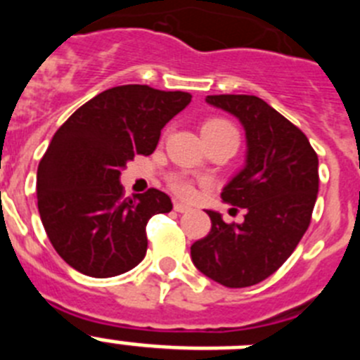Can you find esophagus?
I'll use <instances>...</instances> for the list:
<instances>
[{"instance_id": "34e87169", "label": "esophagus", "mask_w": 360, "mask_h": 360, "mask_svg": "<svg viewBox=\"0 0 360 360\" xmlns=\"http://www.w3.org/2000/svg\"><path fill=\"white\" fill-rule=\"evenodd\" d=\"M174 211H176V212H187V211H191V207H189V205H186V203H182V202H174Z\"/></svg>"}]
</instances>
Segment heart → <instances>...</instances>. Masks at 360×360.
I'll list each match as a JSON object with an SVG mask.
<instances>
[{"mask_svg":"<svg viewBox=\"0 0 360 360\" xmlns=\"http://www.w3.org/2000/svg\"><path fill=\"white\" fill-rule=\"evenodd\" d=\"M202 135L203 139H216V136H238V129L234 128V124L229 122L225 119H209L203 122L202 126ZM171 189L176 193L178 196L182 198H191L193 193H195V187L191 184V180H187L186 176H180V174H174L169 180Z\"/></svg>","mask_w":360,"mask_h":360,"instance_id":"b5f03b06","label":"heart"}]
</instances>
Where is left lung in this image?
Masks as SVG:
<instances>
[{"instance_id": "left-lung-1", "label": "left lung", "mask_w": 360, "mask_h": 360, "mask_svg": "<svg viewBox=\"0 0 360 360\" xmlns=\"http://www.w3.org/2000/svg\"><path fill=\"white\" fill-rule=\"evenodd\" d=\"M211 106L240 119L247 162L221 191L245 209L243 224L207 211L211 232L191 245V259L212 281L252 287L287 262L311 219L319 191L317 153L297 126L256 95H207Z\"/></svg>"}]
</instances>
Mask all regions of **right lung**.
<instances>
[{
    "instance_id": "add662e5",
    "label": "right lung",
    "mask_w": 360,
    "mask_h": 360,
    "mask_svg": "<svg viewBox=\"0 0 360 360\" xmlns=\"http://www.w3.org/2000/svg\"><path fill=\"white\" fill-rule=\"evenodd\" d=\"M189 103L186 91L115 86L56 131L37 167V209L56 252L81 274L113 278L144 259L149 218L173 203L158 189L124 198L120 171L151 155L162 128Z\"/></svg>"
}]
</instances>
